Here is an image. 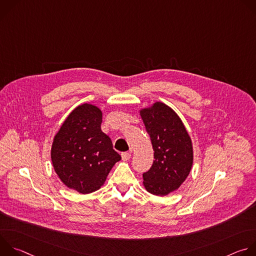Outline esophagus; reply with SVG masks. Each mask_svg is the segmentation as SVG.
I'll use <instances>...</instances> for the list:
<instances>
[{
    "label": "esophagus",
    "mask_w": 256,
    "mask_h": 256,
    "mask_svg": "<svg viewBox=\"0 0 256 256\" xmlns=\"http://www.w3.org/2000/svg\"><path fill=\"white\" fill-rule=\"evenodd\" d=\"M130 157H132V154L130 152H124L122 154V158L124 161H128L130 159Z\"/></svg>",
    "instance_id": "1"
}]
</instances>
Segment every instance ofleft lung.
I'll list each match as a JSON object with an SVG mask.
<instances>
[{
    "label": "left lung",
    "mask_w": 256,
    "mask_h": 256,
    "mask_svg": "<svg viewBox=\"0 0 256 256\" xmlns=\"http://www.w3.org/2000/svg\"><path fill=\"white\" fill-rule=\"evenodd\" d=\"M154 150L152 167L142 174L150 194L167 196L176 190L188 176L194 152L192 140L179 116L162 102L140 110Z\"/></svg>",
    "instance_id": "left-lung-1"
}]
</instances>
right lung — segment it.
I'll return each mask as SVG.
<instances>
[{
    "mask_svg": "<svg viewBox=\"0 0 256 256\" xmlns=\"http://www.w3.org/2000/svg\"><path fill=\"white\" fill-rule=\"evenodd\" d=\"M102 112L92 104L75 108L56 134L52 147L54 171L68 188L91 194L101 188L122 157L101 130Z\"/></svg>",
    "mask_w": 256,
    "mask_h": 256,
    "instance_id": "add662e5",
    "label": "right lung"
}]
</instances>
